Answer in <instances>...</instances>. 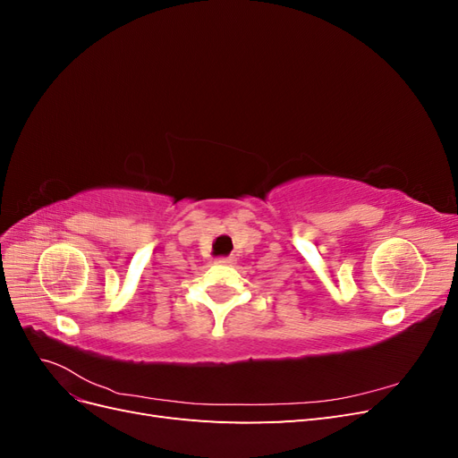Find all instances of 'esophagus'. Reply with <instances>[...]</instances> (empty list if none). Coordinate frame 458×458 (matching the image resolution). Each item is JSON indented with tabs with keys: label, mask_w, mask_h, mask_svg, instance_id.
I'll list each match as a JSON object with an SVG mask.
<instances>
[{
	"label": "esophagus",
	"mask_w": 458,
	"mask_h": 458,
	"mask_svg": "<svg viewBox=\"0 0 458 458\" xmlns=\"http://www.w3.org/2000/svg\"><path fill=\"white\" fill-rule=\"evenodd\" d=\"M234 259L231 256H221L216 259V263H221V266H227V263H233Z\"/></svg>",
	"instance_id": "obj_1"
}]
</instances>
